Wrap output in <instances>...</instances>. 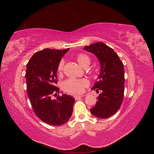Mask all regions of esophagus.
Listing matches in <instances>:
<instances>
[{
    "label": "esophagus",
    "mask_w": 154,
    "mask_h": 154,
    "mask_svg": "<svg viewBox=\"0 0 154 154\" xmlns=\"http://www.w3.org/2000/svg\"><path fill=\"white\" fill-rule=\"evenodd\" d=\"M82 97V96H74V99H75L76 100H78V99H80V98H81Z\"/></svg>",
    "instance_id": "1"
}]
</instances>
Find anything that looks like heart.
<instances>
[{"mask_svg":"<svg viewBox=\"0 0 154 154\" xmlns=\"http://www.w3.org/2000/svg\"><path fill=\"white\" fill-rule=\"evenodd\" d=\"M75 59L77 62L83 67H87L91 63V59L85 53H78L76 55ZM65 66V60L62 59L57 66V72L62 74ZM89 82L85 78L83 79H69L63 83V89L64 91L71 94H80L84 91V88L88 87Z\"/></svg>","mask_w":154,"mask_h":154,"instance_id":"obj_1","label":"heart"}]
</instances>
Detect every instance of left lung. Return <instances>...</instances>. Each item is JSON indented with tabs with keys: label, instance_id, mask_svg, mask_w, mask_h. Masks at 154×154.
I'll use <instances>...</instances> for the list:
<instances>
[{
	"label": "left lung",
	"instance_id": "1",
	"mask_svg": "<svg viewBox=\"0 0 154 154\" xmlns=\"http://www.w3.org/2000/svg\"><path fill=\"white\" fill-rule=\"evenodd\" d=\"M84 49L94 54L98 58L101 71L98 80L92 90L101 92L91 112L101 119L109 118L117 112L123 102L125 91L123 63L114 51L103 42L85 46Z\"/></svg>",
	"mask_w": 154,
	"mask_h": 154
}]
</instances>
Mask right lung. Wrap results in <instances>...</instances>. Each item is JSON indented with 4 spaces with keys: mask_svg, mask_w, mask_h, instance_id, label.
I'll use <instances>...</instances> for the list:
<instances>
[{
    "mask_svg": "<svg viewBox=\"0 0 154 154\" xmlns=\"http://www.w3.org/2000/svg\"><path fill=\"white\" fill-rule=\"evenodd\" d=\"M63 50L44 49L32 56L26 66L27 92L35 114L49 125L60 126L71 118L74 103L73 97L57 95V66L64 54ZM53 96H57L53 100Z\"/></svg>",
    "mask_w": 154,
    "mask_h": 154,
    "instance_id": "obj_1",
    "label": "right lung"
}]
</instances>
